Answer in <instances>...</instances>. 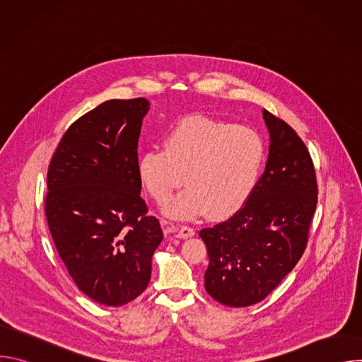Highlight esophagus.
I'll use <instances>...</instances> for the list:
<instances>
[{
  "instance_id": "1",
  "label": "esophagus",
  "mask_w": 362,
  "mask_h": 362,
  "mask_svg": "<svg viewBox=\"0 0 362 362\" xmlns=\"http://www.w3.org/2000/svg\"><path fill=\"white\" fill-rule=\"evenodd\" d=\"M176 235H177V238H180V239H187V238H192V236L194 235V229H193V228H189V226H180Z\"/></svg>"
}]
</instances>
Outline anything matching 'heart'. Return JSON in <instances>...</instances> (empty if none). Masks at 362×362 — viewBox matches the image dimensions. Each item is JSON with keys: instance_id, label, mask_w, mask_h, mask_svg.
Returning <instances> with one entry per match:
<instances>
[{"instance_id": "heart-1", "label": "heart", "mask_w": 362, "mask_h": 362, "mask_svg": "<svg viewBox=\"0 0 362 362\" xmlns=\"http://www.w3.org/2000/svg\"><path fill=\"white\" fill-rule=\"evenodd\" d=\"M265 159V143L255 130L193 115L176 123L163 148L140 154L137 173L160 203L183 182L189 186L165 206L169 216L189 219L209 211L214 218H228L253 194Z\"/></svg>"}]
</instances>
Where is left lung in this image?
Listing matches in <instances>:
<instances>
[{
  "instance_id": "1",
  "label": "left lung",
  "mask_w": 362,
  "mask_h": 362,
  "mask_svg": "<svg viewBox=\"0 0 362 362\" xmlns=\"http://www.w3.org/2000/svg\"><path fill=\"white\" fill-rule=\"evenodd\" d=\"M262 115L271 144L259 183L230 219L199 232L209 255L204 289L233 308L261 302L295 268L318 202L306 146L284 120Z\"/></svg>"
}]
</instances>
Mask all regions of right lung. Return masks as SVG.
<instances>
[{
	"mask_svg": "<svg viewBox=\"0 0 362 362\" xmlns=\"http://www.w3.org/2000/svg\"><path fill=\"white\" fill-rule=\"evenodd\" d=\"M150 103L107 100L74 122L47 173L45 216L77 288L122 306L148 285L151 256L163 240L140 197L137 144Z\"/></svg>",
	"mask_w": 362,
	"mask_h": 362,
	"instance_id": "1",
	"label": "right lung"
}]
</instances>
